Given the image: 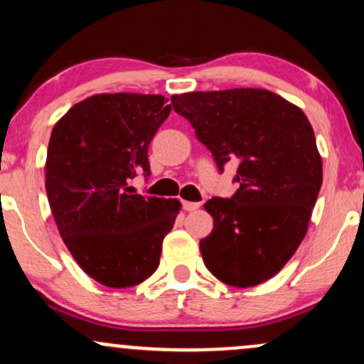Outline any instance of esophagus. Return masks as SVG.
Wrapping results in <instances>:
<instances>
[{
	"label": "esophagus",
	"mask_w": 364,
	"mask_h": 364,
	"mask_svg": "<svg viewBox=\"0 0 364 364\" xmlns=\"http://www.w3.org/2000/svg\"><path fill=\"white\" fill-rule=\"evenodd\" d=\"M183 208H185L186 212H195L196 208H200V203H196V202H186V200H183Z\"/></svg>",
	"instance_id": "34e87169"
}]
</instances>
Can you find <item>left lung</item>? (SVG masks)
<instances>
[{"mask_svg": "<svg viewBox=\"0 0 364 364\" xmlns=\"http://www.w3.org/2000/svg\"><path fill=\"white\" fill-rule=\"evenodd\" d=\"M217 166L236 162L240 188L203 208L214 229L200 241L219 281L252 287L289 262L306 236L321 186V156L306 114L265 89L186 92L171 97Z\"/></svg>", "mask_w": 364, "mask_h": 364, "instance_id": "obj_1", "label": "left lung"}]
</instances>
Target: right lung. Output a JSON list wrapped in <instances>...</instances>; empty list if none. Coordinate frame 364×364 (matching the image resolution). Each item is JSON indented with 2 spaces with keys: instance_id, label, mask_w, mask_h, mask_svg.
Here are the masks:
<instances>
[{
  "instance_id": "add662e5",
  "label": "right lung",
  "mask_w": 364,
  "mask_h": 364,
  "mask_svg": "<svg viewBox=\"0 0 364 364\" xmlns=\"http://www.w3.org/2000/svg\"><path fill=\"white\" fill-rule=\"evenodd\" d=\"M164 95L95 94L54 124L46 191L58 231L75 262L106 287L144 282L159 267L162 241L181 203L135 193L150 174L149 144L171 112Z\"/></svg>"
}]
</instances>
